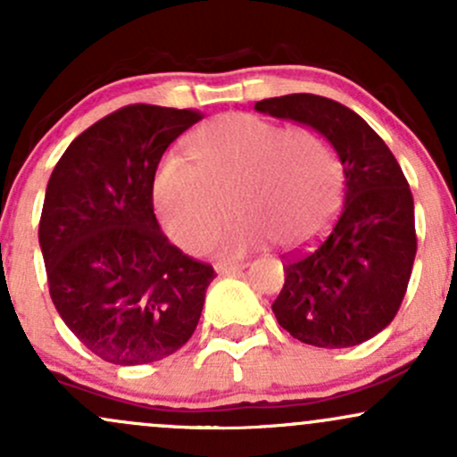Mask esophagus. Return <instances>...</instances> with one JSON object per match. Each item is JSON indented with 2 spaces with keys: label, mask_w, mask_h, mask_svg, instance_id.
<instances>
[{
  "label": "esophagus",
  "mask_w": 457,
  "mask_h": 457,
  "mask_svg": "<svg viewBox=\"0 0 457 457\" xmlns=\"http://www.w3.org/2000/svg\"><path fill=\"white\" fill-rule=\"evenodd\" d=\"M245 266V262H217V264H214V270H217L219 275H228V272L243 270Z\"/></svg>",
  "instance_id": "1"
}]
</instances>
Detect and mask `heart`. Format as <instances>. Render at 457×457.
Instances as JSON below:
<instances>
[{"label": "heart", "mask_w": 457, "mask_h": 457, "mask_svg": "<svg viewBox=\"0 0 457 457\" xmlns=\"http://www.w3.org/2000/svg\"><path fill=\"white\" fill-rule=\"evenodd\" d=\"M191 148L197 162L167 154L154 176L156 212L182 249H202L232 206L240 219L214 240L223 253L253 249L269 236L301 249L337 212L342 170L313 129L283 130L258 115L225 113L193 135Z\"/></svg>", "instance_id": "obj_1"}]
</instances>
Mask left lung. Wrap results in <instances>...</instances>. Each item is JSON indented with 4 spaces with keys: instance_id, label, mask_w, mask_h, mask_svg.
<instances>
[{
    "instance_id": "left-lung-1",
    "label": "left lung",
    "mask_w": 457,
    "mask_h": 457,
    "mask_svg": "<svg viewBox=\"0 0 457 457\" xmlns=\"http://www.w3.org/2000/svg\"><path fill=\"white\" fill-rule=\"evenodd\" d=\"M255 109L322 135L345 176L333 228L313 249L283 264L286 283L272 313L303 344H363L395 318L417 253L414 202L400 162L359 113L330 98L287 94L264 98Z\"/></svg>"
}]
</instances>
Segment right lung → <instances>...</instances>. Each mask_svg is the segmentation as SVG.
Returning <instances> with one entry per match:
<instances>
[{
    "instance_id": "add662e5",
    "label": "right lung",
    "mask_w": 457,
    "mask_h": 457,
    "mask_svg": "<svg viewBox=\"0 0 457 457\" xmlns=\"http://www.w3.org/2000/svg\"><path fill=\"white\" fill-rule=\"evenodd\" d=\"M199 120L193 109L129 104L83 130L49 178L38 240L51 301L107 363L165 359L202 316L212 266L167 240L152 204L162 152Z\"/></svg>"
}]
</instances>
